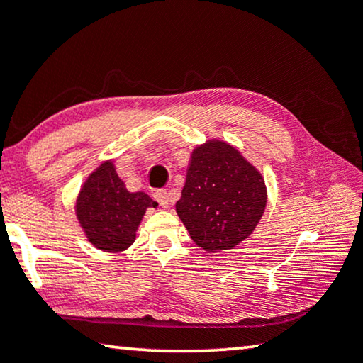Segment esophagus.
<instances>
[{
  "label": "esophagus",
  "instance_id": "obj_1",
  "mask_svg": "<svg viewBox=\"0 0 363 363\" xmlns=\"http://www.w3.org/2000/svg\"><path fill=\"white\" fill-rule=\"evenodd\" d=\"M155 199L158 200L161 208H169V197H168V192L166 191H157L155 192Z\"/></svg>",
  "mask_w": 363,
  "mask_h": 363
}]
</instances>
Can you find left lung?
Here are the masks:
<instances>
[{
  "label": "left lung",
  "mask_w": 363,
  "mask_h": 363,
  "mask_svg": "<svg viewBox=\"0 0 363 363\" xmlns=\"http://www.w3.org/2000/svg\"><path fill=\"white\" fill-rule=\"evenodd\" d=\"M267 202L263 174L238 147L221 139L194 147L176 213L200 249H234L255 231Z\"/></svg>",
  "instance_id": "left-lung-1"
}]
</instances>
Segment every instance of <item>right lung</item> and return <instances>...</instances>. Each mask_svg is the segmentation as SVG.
I'll list each match as a JSON object with an SVG mask.
<instances>
[{
    "label": "right lung",
    "mask_w": 363,
    "mask_h": 363,
    "mask_svg": "<svg viewBox=\"0 0 363 363\" xmlns=\"http://www.w3.org/2000/svg\"><path fill=\"white\" fill-rule=\"evenodd\" d=\"M158 203L145 192H129L114 160H103L80 186L76 218L89 242L101 252H124L134 244L148 208Z\"/></svg>",
    "instance_id": "1"
}]
</instances>
